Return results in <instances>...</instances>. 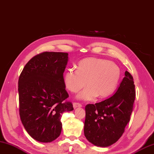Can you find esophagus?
<instances>
[{
    "instance_id": "obj_1",
    "label": "esophagus",
    "mask_w": 154,
    "mask_h": 154,
    "mask_svg": "<svg viewBox=\"0 0 154 154\" xmlns=\"http://www.w3.org/2000/svg\"><path fill=\"white\" fill-rule=\"evenodd\" d=\"M82 104L80 103H77V102H74L73 103V107L74 108H76L78 107H82Z\"/></svg>"
}]
</instances>
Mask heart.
I'll return each instance as SVG.
<instances>
[{"label":"heart","mask_w":154,"mask_h":154,"mask_svg":"<svg viewBox=\"0 0 154 154\" xmlns=\"http://www.w3.org/2000/svg\"><path fill=\"white\" fill-rule=\"evenodd\" d=\"M120 78V70L114 62L107 60L88 58L81 60L76 70L69 68L64 74V84L70 92L77 93L87 84L77 98L91 100L99 95L106 98L114 92Z\"/></svg>","instance_id":"1"}]
</instances>
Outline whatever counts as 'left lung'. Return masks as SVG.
<instances>
[{
	"mask_svg": "<svg viewBox=\"0 0 154 154\" xmlns=\"http://www.w3.org/2000/svg\"><path fill=\"white\" fill-rule=\"evenodd\" d=\"M136 98L134 79L128 71L116 92L110 98L85 107L84 132L96 146L108 147L116 143L130 120Z\"/></svg>",
	"mask_w": 154,
	"mask_h": 154,
	"instance_id": "left-lung-1",
	"label": "left lung"
}]
</instances>
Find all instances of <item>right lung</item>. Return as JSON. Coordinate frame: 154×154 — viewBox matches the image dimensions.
<instances>
[{
  "instance_id": "right-lung-1",
  "label": "right lung",
  "mask_w": 154,
  "mask_h": 154,
  "mask_svg": "<svg viewBox=\"0 0 154 154\" xmlns=\"http://www.w3.org/2000/svg\"><path fill=\"white\" fill-rule=\"evenodd\" d=\"M66 52H45L31 58L18 79L19 114L25 130L33 139L48 143L62 131L64 112L73 110L66 100L63 74L68 61Z\"/></svg>"
}]
</instances>
